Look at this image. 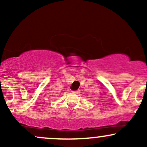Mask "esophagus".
Segmentation results:
<instances>
[{
  "label": "esophagus",
  "mask_w": 147,
  "mask_h": 147,
  "mask_svg": "<svg viewBox=\"0 0 147 147\" xmlns=\"http://www.w3.org/2000/svg\"><path fill=\"white\" fill-rule=\"evenodd\" d=\"M72 92L73 94H78V93H79V90H73V91H72Z\"/></svg>",
  "instance_id": "34e87169"
}]
</instances>
